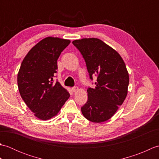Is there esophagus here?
I'll list each match as a JSON object with an SVG mask.
<instances>
[{"label":"esophagus","instance_id":"obj_1","mask_svg":"<svg viewBox=\"0 0 159 159\" xmlns=\"http://www.w3.org/2000/svg\"><path fill=\"white\" fill-rule=\"evenodd\" d=\"M71 90H72L73 92H76V91L79 90V88H78V87H74L72 88H71Z\"/></svg>","mask_w":159,"mask_h":159}]
</instances>
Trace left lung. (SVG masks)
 <instances>
[{
    "label": "left lung",
    "mask_w": 159,
    "mask_h": 159,
    "mask_svg": "<svg viewBox=\"0 0 159 159\" xmlns=\"http://www.w3.org/2000/svg\"><path fill=\"white\" fill-rule=\"evenodd\" d=\"M85 61L90 79L97 76L95 88L87 89L88 100L82 113L92 122L105 121L116 113L126 98L129 75L124 60L116 50L97 38L72 42Z\"/></svg>",
    "instance_id": "1"
}]
</instances>
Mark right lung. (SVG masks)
Segmentation results:
<instances>
[{"label":"right lung","instance_id":"obj_1","mask_svg":"<svg viewBox=\"0 0 159 159\" xmlns=\"http://www.w3.org/2000/svg\"><path fill=\"white\" fill-rule=\"evenodd\" d=\"M70 40L48 37L29 50L18 74L20 96L35 116L47 120L58 114L68 92L53 77L57 73V59L70 44Z\"/></svg>","mask_w":159,"mask_h":159}]
</instances>
